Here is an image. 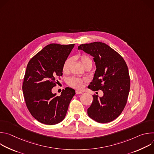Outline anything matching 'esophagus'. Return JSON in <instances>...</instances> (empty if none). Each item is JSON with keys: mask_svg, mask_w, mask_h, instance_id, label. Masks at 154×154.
I'll return each instance as SVG.
<instances>
[{"mask_svg": "<svg viewBox=\"0 0 154 154\" xmlns=\"http://www.w3.org/2000/svg\"><path fill=\"white\" fill-rule=\"evenodd\" d=\"M75 93H76L77 94H83V92H82V91H75Z\"/></svg>", "mask_w": 154, "mask_h": 154, "instance_id": "obj_1", "label": "esophagus"}]
</instances>
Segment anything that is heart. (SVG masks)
I'll list each match as a JSON object with an SVG mask.
<instances>
[{
	"label": "heart",
	"instance_id": "heart-1",
	"mask_svg": "<svg viewBox=\"0 0 154 154\" xmlns=\"http://www.w3.org/2000/svg\"><path fill=\"white\" fill-rule=\"evenodd\" d=\"M88 60H91L90 58L85 55H83L81 57V61H82V64H84L86 61H88ZM71 61V59L68 58L64 61L63 66V71L64 72H66L68 71ZM68 83L70 86L74 87V88H75L80 89V88H82L83 85V80H82L80 79L76 78V77H71L68 79Z\"/></svg>",
	"mask_w": 154,
	"mask_h": 154
}]
</instances>
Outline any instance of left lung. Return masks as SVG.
Returning a JSON list of instances; mask_svg holds the SVG:
<instances>
[{"instance_id":"8db88e82","label":"left lung","mask_w":154,"mask_h":154,"mask_svg":"<svg viewBox=\"0 0 154 154\" xmlns=\"http://www.w3.org/2000/svg\"><path fill=\"white\" fill-rule=\"evenodd\" d=\"M93 57L96 70L89 85L93 91L99 90L103 96L94 95L88 115L99 123L111 122L118 118L126 105L130 91V77L124 58L106 44L94 42L78 47Z\"/></svg>"}]
</instances>
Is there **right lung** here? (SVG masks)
Returning a JSON list of instances; mask_svg holds the SVG:
<instances>
[{
  "label": "right lung",
  "mask_w": 154,
  "mask_h": 154,
  "mask_svg": "<svg viewBox=\"0 0 154 154\" xmlns=\"http://www.w3.org/2000/svg\"><path fill=\"white\" fill-rule=\"evenodd\" d=\"M74 45L50 44L36 54L29 62L24 76L23 91L27 107L39 122L54 125L61 122L66 115L69 103L75 94L67 87L57 96L52 89L57 79L63 75V66Z\"/></svg>",
  "instance_id": "right-lung-1"
}]
</instances>
